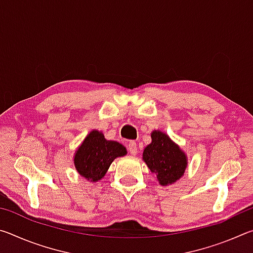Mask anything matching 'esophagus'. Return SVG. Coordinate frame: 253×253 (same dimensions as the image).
<instances>
[{"label":"esophagus","instance_id":"esophagus-1","mask_svg":"<svg viewBox=\"0 0 253 253\" xmlns=\"http://www.w3.org/2000/svg\"><path fill=\"white\" fill-rule=\"evenodd\" d=\"M128 152H129L131 155H136L138 151H137V144L134 142V140H130L129 143H128Z\"/></svg>","mask_w":253,"mask_h":253}]
</instances>
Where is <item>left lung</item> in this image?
Wrapping results in <instances>:
<instances>
[{"mask_svg":"<svg viewBox=\"0 0 253 253\" xmlns=\"http://www.w3.org/2000/svg\"><path fill=\"white\" fill-rule=\"evenodd\" d=\"M152 143L144 148L143 161L163 186L174 184L187 168V156L178 145L162 130H153Z\"/></svg>","mask_w":253,"mask_h":253,"instance_id":"obj_1","label":"left lung"}]
</instances>
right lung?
I'll return each mask as SVG.
<instances>
[{
	"label": "right lung",
	"instance_id": "obj_1",
	"mask_svg": "<svg viewBox=\"0 0 253 253\" xmlns=\"http://www.w3.org/2000/svg\"><path fill=\"white\" fill-rule=\"evenodd\" d=\"M126 147L115 140H107L101 131L93 129L76 149L74 164L80 176L96 183L105 176L114 160L125 156Z\"/></svg>",
	"mask_w": 253,
	"mask_h": 253
}]
</instances>
